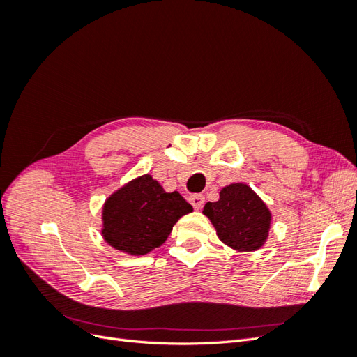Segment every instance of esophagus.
I'll list each match as a JSON object with an SVG mask.
<instances>
[{
	"label": "esophagus",
	"instance_id": "esophagus-1",
	"mask_svg": "<svg viewBox=\"0 0 357 357\" xmlns=\"http://www.w3.org/2000/svg\"><path fill=\"white\" fill-rule=\"evenodd\" d=\"M189 202L192 204L193 208L199 210L202 205H204V202H205V198L202 195H199V193H195V195H190L189 197Z\"/></svg>",
	"mask_w": 357,
	"mask_h": 357
}]
</instances>
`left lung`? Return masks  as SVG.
Listing matches in <instances>:
<instances>
[{
	"label": "left lung",
	"instance_id": "left-lung-1",
	"mask_svg": "<svg viewBox=\"0 0 357 357\" xmlns=\"http://www.w3.org/2000/svg\"><path fill=\"white\" fill-rule=\"evenodd\" d=\"M202 213L214 225L219 238L235 250H257L268 236L271 213L243 183L223 188L220 199L205 204Z\"/></svg>",
	"mask_w": 357,
	"mask_h": 357
}]
</instances>
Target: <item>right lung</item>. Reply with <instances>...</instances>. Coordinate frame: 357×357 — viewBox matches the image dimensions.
I'll use <instances>...</instances> for the list:
<instances>
[{
    "instance_id": "1",
    "label": "right lung",
    "mask_w": 357,
    "mask_h": 357,
    "mask_svg": "<svg viewBox=\"0 0 357 357\" xmlns=\"http://www.w3.org/2000/svg\"><path fill=\"white\" fill-rule=\"evenodd\" d=\"M192 210L178 192L167 193L152 176H142L105 201L104 240L121 252L146 255L164 243L176 222Z\"/></svg>"
}]
</instances>
